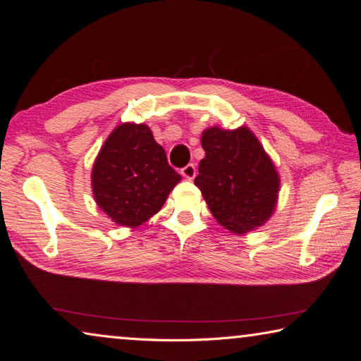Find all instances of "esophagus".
Instances as JSON below:
<instances>
[{
    "mask_svg": "<svg viewBox=\"0 0 361 361\" xmlns=\"http://www.w3.org/2000/svg\"><path fill=\"white\" fill-rule=\"evenodd\" d=\"M180 173H182V176L185 179H195V176H196V166L193 165V164H188L187 166H183L182 170H180Z\"/></svg>",
    "mask_w": 361,
    "mask_h": 361,
    "instance_id": "esophagus-1",
    "label": "esophagus"
}]
</instances>
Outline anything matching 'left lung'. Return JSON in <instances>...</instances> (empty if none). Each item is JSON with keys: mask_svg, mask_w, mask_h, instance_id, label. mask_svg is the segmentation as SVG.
Returning <instances> with one entry per match:
<instances>
[{"mask_svg": "<svg viewBox=\"0 0 361 361\" xmlns=\"http://www.w3.org/2000/svg\"><path fill=\"white\" fill-rule=\"evenodd\" d=\"M205 157L195 185L214 219L236 235L264 226L275 213L279 174L274 160L247 126L207 128L201 137Z\"/></svg>", "mask_w": 361, "mask_h": 361, "instance_id": "left-lung-1", "label": "left lung"}]
</instances>
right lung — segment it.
I'll list each match as a JSON object with an SVG mask.
<instances>
[{"mask_svg":"<svg viewBox=\"0 0 361 361\" xmlns=\"http://www.w3.org/2000/svg\"><path fill=\"white\" fill-rule=\"evenodd\" d=\"M165 149L145 123L116 126L94 160L92 195L100 210L122 227L135 228L154 216L180 182Z\"/></svg>","mask_w":361,"mask_h":361,"instance_id":"obj_1","label":"right lung"}]
</instances>
